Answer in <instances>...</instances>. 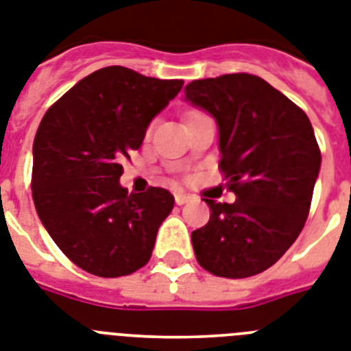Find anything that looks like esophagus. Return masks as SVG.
Here are the masks:
<instances>
[{"label": "esophagus", "instance_id": "1", "mask_svg": "<svg viewBox=\"0 0 351 351\" xmlns=\"http://www.w3.org/2000/svg\"><path fill=\"white\" fill-rule=\"evenodd\" d=\"M175 202H176V205H185V203L191 202V196L185 193H178V194H175Z\"/></svg>", "mask_w": 351, "mask_h": 351}]
</instances>
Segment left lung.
Masks as SVG:
<instances>
[{
	"instance_id": "8db88e82",
	"label": "left lung",
	"mask_w": 351,
	"mask_h": 351,
	"mask_svg": "<svg viewBox=\"0 0 351 351\" xmlns=\"http://www.w3.org/2000/svg\"><path fill=\"white\" fill-rule=\"evenodd\" d=\"M185 101L208 112L219 130V167L234 203L205 199L210 219L191 234L199 266L246 278L271 267L302 232L321 153L307 114L248 73L194 80Z\"/></svg>"
}]
</instances>
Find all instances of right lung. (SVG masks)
Wrapping results in <instances>:
<instances>
[{
    "instance_id": "add662e5",
    "label": "right lung",
    "mask_w": 351,
    "mask_h": 351,
    "mask_svg": "<svg viewBox=\"0 0 351 351\" xmlns=\"http://www.w3.org/2000/svg\"><path fill=\"white\" fill-rule=\"evenodd\" d=\"M184 80L110 66L85 76L44 114L34 141L32 196L44 228L78 267L103 278L149 261L175 198L162 187L128 193L123 158Z\"/></svg>"
}]
</instances>
